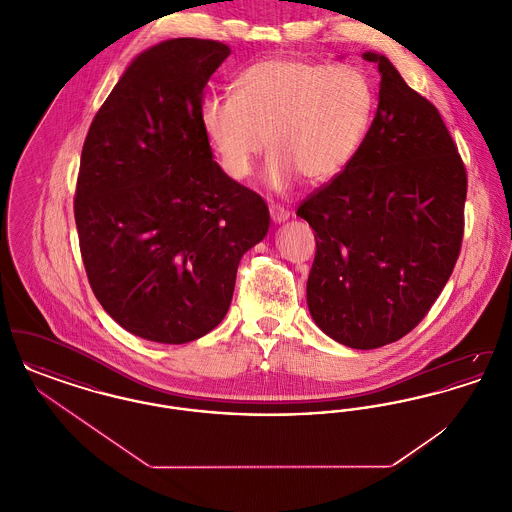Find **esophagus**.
Segmentation results:
<instances>
[{"instance_id": "34e87169", "label": "esophagus", "mask_w": 512, "mask_h": 512, "mask_svg": "<svg viewBox=\"0 0 512 512\" xmlns=\"http://www.w3.org/2000/svg\"><path fill=\"white\" fill-rule=\"evenodd\" d=\"M270 217L274 222H284V220L290 219V211L278 203H272L270 205Z\"/></svg>"}]
</instances>
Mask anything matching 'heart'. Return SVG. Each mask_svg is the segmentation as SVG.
I'll list each match as a JSON object with an SVG mask.
<instances>
[{
  "label": "heart",
  "instance_id": "b5f03b06",
  "mask_svg": "<svg viewBox=\"0 0 512 512\" xmlns=\"http://www.w3.org/2000/svg\"><path fill=\"white\" fill-rule=\"evenodd\" d=\"M232 94H211L199 107L203 132L222 171L247 178L267 147V182L284 190L301 174L326 182L345 171L374 121L376 92L361 69L276 57L253 63Z\"/></svg>",
  "mask_w": 512,
  "mask_h": 512
}]
</instances>
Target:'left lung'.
Listing matches in <instances>:
<instances>
[{
	"instance_id": "obj_1",
	"label": "left lung",
	"mask_w": 512,
	"mask_h": 512,
	"mask_svg": "<svg viewBox=\"0 0 512 512\" xmlns=\"http://www.w3.org/2000/svg\"><path fill=\"white\" fill-rule=\"evenodd\" d=\"M378 63L380 101L353 163L307 195L315 230L307 305L318 328L353 349L407 336L428 315L461 253L466 169L438 109Z\"/></svg>"
}]
</instances>
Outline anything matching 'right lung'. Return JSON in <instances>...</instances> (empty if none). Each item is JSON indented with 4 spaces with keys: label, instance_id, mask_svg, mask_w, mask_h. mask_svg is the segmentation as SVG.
<instances>
[{
    "label": "right lung",
    "instance_id": "right-lung-1",
    "mask_svg": "<svg viewBox=\"0 0 512 512\" xmlns=\"http://www.w3.org/2000/svg\"><path fill=\"white\" fill-rule=\"evenodd\" d=\"M230 55L174 38L140 53L82 147L74 220L88 282L144 340L188 343L226 317L240 259L268 232L267 203L213 161L203 90Z\"/></svg>",
    "mask_w": 512,
    "mask_h": 512
}]
</instances>
